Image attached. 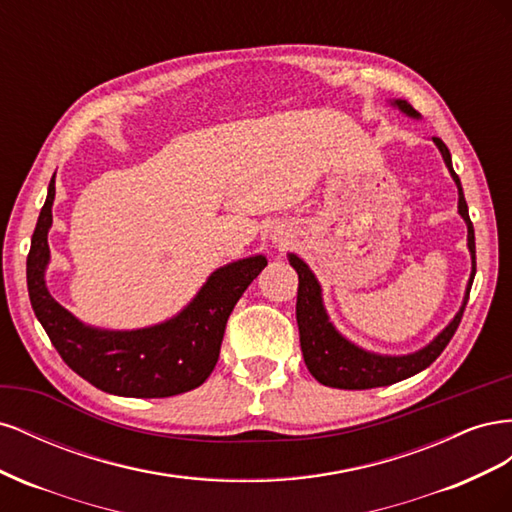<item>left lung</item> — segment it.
Returning a JSON list of instances; mask_svg holds the SVG:
<instances>
[{
	"label": "left lung",
	"instance_id": "8db88e82",
	"mask_svg": "<svg viewBox=\"0 0 512 512\" xmlns=\"http://www.w3.org/2000/svg\"><path fill=\"white\" fill-rule=\"evenodd\" d=\"M401 111L418 117L414 108L404 102L397 100L395 102ZM433 143L438 145L442 151V158L451 170V175L459 188V213L461 218L468 224V247L472 252V277L468 284V294L466 301H463V307L459 309V314L453 318V322L433 339V342L408 356H380V354H371L361 348H356L354 344L346 342V339L339 335L333 324L329 322L327 314H324L322 299H320V286L316 282L314 273L307 269L305 262L297 258L294 254L288 256L290 265L294 271L299 273V292H297V324H299V339H301V352L305 365L320 384L324 386H333V389H348V391H361V389H376V386H389L393 382L406 380L418 371H423L429 367L433 361L438 359L442 350L451 342L461 316L463 309L468 305L470 299V288L476 275V243H474V226L470 222V213H468V203L463 198L461 190V181L457 173L453 170L451 164V151L440 141V138L433 136Z\"/></svg>",
	"mask_w": 512,
	"mask_h": 512
}]
</instances>
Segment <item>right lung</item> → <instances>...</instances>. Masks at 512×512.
I'll return each instance as SVG.
<instances>
[{"mask_svg": "<svg viewBox=\"0 0 512 512\" xmlns=\"http://www.w3.org/2000/svg\"><path fill=\"white\" fill-rule=\"evenodd\" d=\"M53 198L55 175L27 254V290L36 318L64 363L96 389L121 397H173L203 384L218 363L228 316L267 267L265 256L218 269L177 318L158 327L98 331L68 314L44 286Z\"/></svg>", "mask_w": 512, "mask_h": 512, "instance_id": "1", "label": "right lung"}]
</instances>
